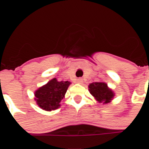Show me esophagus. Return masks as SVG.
<instances>
[{
	"instance_id": "obj_1",
	"label": "esophagus",
	"mask_w": 149,
	"mask_h": 149,
	"mask_svg": "<svg viewBox=\"0 0 149 149\" xmlns=\"http://www.w3.org/2000/svg\"><path fill=\"white\" fill-rule=\"evenodd\" d=\"M77 83H79V84H81V83H82V79H81V78L77 79Z\"/></svg>"
}]
</instances>
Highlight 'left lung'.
<instances>
[{
	"label": "left lung",
	"instance_id": "left-lung-1",
	"mask_svg": "<svg viewBox=\"0 0 149 149\" xmlns=\"http://www.w3.org/2000/svg\"><path fill=\"white\" fill-rule=\"evenodd\" d=\"M88 88L90 93L100 103H109L114 96L112 90L109 89L107 84L103 82H93L89 84Z\"/></svg>",
	"mask_w": 149,
	"mask_h": 149
}]
</instances>
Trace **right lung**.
<instances>
[{
	"label": "right lung",
	"instance_id": "obj_1",
	"mask_svg": "<svg viewBox=\"0 0 149 149\" xmlns=\"http://www.w3.org/2000/svg\"><path fill=\"white\" fill-rule=\"evenodd\" d=\"M69 84V81H57L56 78L51 80L36 91L35 100L37 104L46 111L56 109L60 107V102L65 97Z\"/></svg>",
	"mask_w": 149,
	"mask_h": 149
}]
</instances>
